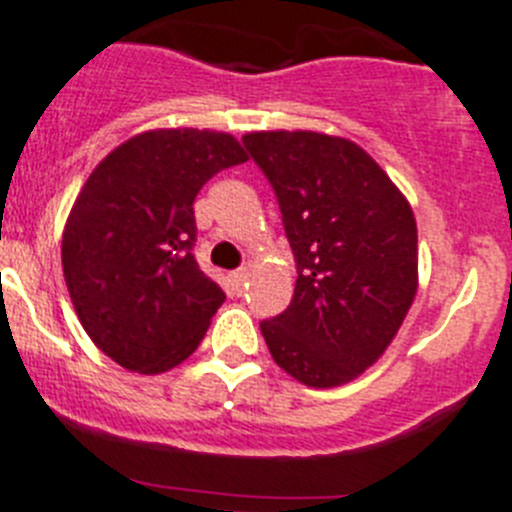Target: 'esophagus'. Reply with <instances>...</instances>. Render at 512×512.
<instances>
[{"instance_id": "esophagus-1", "label": "esophagus", "mask_w": 512, "mask_h": 512, "mask_svg": "<svg viewBox=\"0 0 512 512\" xmlns=\"http://www.w3.org/2000/svg\"><path fill=\"white\" fill-rule=\"evenodd\" d=\"M247 268H239V270H234V273H231V283H234V286L239 288V291H242V286L244 283H247Z\"/></svg>"}]
</instances>
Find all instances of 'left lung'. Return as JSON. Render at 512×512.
Wrapping results in <instances>:
<instances>
[{"label": "left lung", "mask_w": 512, "mask_h": 512, "mask_svg": "<svg viewBox=\"0 0 512 512\" xmlns=\"http://www.w3.org/2000/svg\"><path fill=\"white\" fill-rule=\"evenodd\" d=\"M242 144L273 185L299 273L288 309L260 322L262 337L301 384H348L384 355L415 299L410 203L340 136L257 131Z\"/></svg>", "instance_id": "obj_1"}]
</instances>
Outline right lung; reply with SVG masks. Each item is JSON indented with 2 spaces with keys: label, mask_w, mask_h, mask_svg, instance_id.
<instances>
[{
  "label": "right lung",
  "mask_w": 512,
  "mask_h": 512,
  "mask_svg": "<svg viewBox=\"0 0 512 512\" xmlns=\"http://www.w3.org/2000/svg\"><path fill=\"white\" fill-rule=\"evenodd\" d=\"M242 162L229 133L159 128L110 151L87 177L61 265L84 332L118 366L170 371L201 345L226 293L195 262L193 201Z\"/></svg>",
  "instance_id": "obj_1"
}]
</instances>
